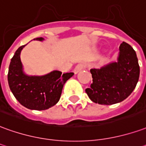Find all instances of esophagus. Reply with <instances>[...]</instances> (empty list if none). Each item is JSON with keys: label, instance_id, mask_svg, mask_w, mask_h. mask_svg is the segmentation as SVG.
Listing matches in <instances>:
<instances>
[{"label": "esophagus", "instance_id": "esophagus-1", "mask_svg": "<svg viewBox=\"0 0 146 146\" xmlns=\"http://www.w3.org/2000/svg\"><path fill=\"white\" fill-rule=\"evenodd\" d=\"M84 67H85V64H84V63H79V64L74 68L73 72H74V73H77L78 72H80V70H83Z\"/></svg>", "mask_w": 146, "mask_h": 146}]
</instances>
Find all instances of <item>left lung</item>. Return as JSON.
Here are the masks:
<instances>
[{
	"label": "left lung",
	"mask_w": 146,
	"mask_h": 146,
	"mask_svg": "<svg viewBox=\"0 0 146 146\" xmlns=\"http://www.w3.org/2000/svg\"><path fill=\"white\" fill-rule=\"evenodd\" d=\"M92 83L85 89L92 102L111 105L123 101L137 85L140 74L137 54L132 46L123 42L117 62L92 69Z\"/></svg>",
	"instance_id": "1"
}]
</instances>
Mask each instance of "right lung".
I'll return each instance as SVG.
<instances>
[{"instance_id": "right-lung-1", "label": "right lung", "mask_w": 146, "mask_h": 146, "mask_svg": "<svg viewBox=\"0 0 146 146\" xmlns=\"http://www.w3.org/2000/svg\"><path fill=\"white\" fill-rule=\"evenodd\" d=\"M34 40L43 41V38ZM17 49L9 65L8 81L10 89L20 104L31 110L42 111L59 101L63 86L73 73H62L54 70L43 76H30L24 73L20 53L25 46Z\"/></svg>"}]
</instances>
